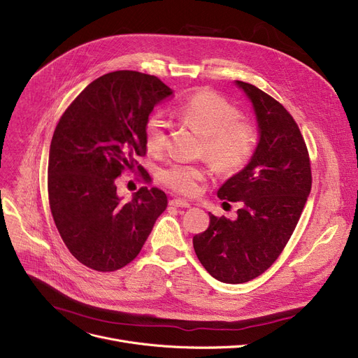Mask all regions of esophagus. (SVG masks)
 Returning a JSON list of instances; mask_svg holds the SVG:
<instances>
[{
	"mask_svg": "<svg viewBox=\"0 0 358 358\" xmlns=\"http://www.w3.org/2000/svg\"><path fill=\"white\" fill-rule=\"evenodd\" d=\"M169 205L174 206V208H190L189 201H185V200H182V199H173V200H169Z\"/></svg>",
	"mask_w": 358,
	"mask_h": 358,
	"instance_id": "obj_1",
	"label": "esophagus"
}]
</instances>
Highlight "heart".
I'll use <instances>...</instances> for the list:
<instances>
[{
	"label": "heart",
	"instance_id": "1",
	"mask_svg": "<svg viewBox=\"0 0 358 358\" xmlns=\"http://www.w3.org/2000/svg\"><path fill=\"white\" fill-rule=\"evenodd\" d=\"M177 115L205 137V152L222 171L243 168L256 149L257 136L250 122L241 121L237 108L210 90L194 93L177 108ZM166 121L161 113L152 114L145 126L146 148L157 153L165 146ZM206 173L187 164H171L161 169V181L182 194H194Z\"/></svg>",
	"mask_w": 358,
	"mask_h": 358
}]
</instances>
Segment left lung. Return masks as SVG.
Wrapping results in <instances>:
<instances>
[{
    "label": "left lung",
    "instance_id": "obj_1",
    "mask_svg": "<svg viewBox=\"0 0 358 358\" xmlns=\"http://www.w3.org/2000/svg\"><path fill=\"white\" fill-rule=\"evenodd\" d=\"M252 103L259 141L250 161L217 197L240 201L236 220L209 212V227L193 237L203 268L217 281L243 284L262 275L288 243L312 189L308 153L297 122L259 87L236 80Z\"/></svg>",
    "mask_w": 358,
    "mask_h": 358
}]
</instances>
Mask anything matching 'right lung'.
<instances>
[{"label": "right lung", "mask_w": 358, "mask_h": 358, "mask_svg": "<svg viewBox=\"0 0 358 358\" xmlns=\"http://www.w3.org/2000/svg\"><path fill=\"white\" fill-rule=\"evenodd\" d=\"M173 95L155 76L108 73L87 85L57 124L48 161L50 206L70 253L90 269L113 272L129 265L166 208V194L157 187H142L126 201L115 178L146 153V121Z\"/></svg>", "instance_id": "1"}]
</instances>
